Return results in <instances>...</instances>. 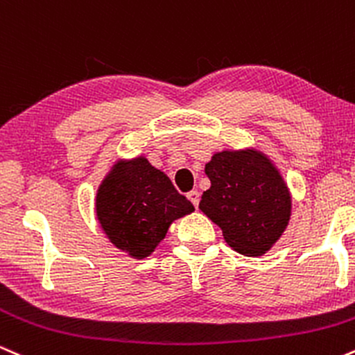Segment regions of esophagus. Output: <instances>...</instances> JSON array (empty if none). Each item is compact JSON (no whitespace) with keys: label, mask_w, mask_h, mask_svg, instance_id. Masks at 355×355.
<instances>
[{"label":"esophagus","mask_w":355,"mask_h":355,"mask_svg":"<svg viewBox=\"0 0 355 355\" xmlns=\"http://www.w3.org/2000/svg\"><path fill=\"white\" fill-rule=\"evenodd\" d=\"M187 198H189V200H190L191 203H193L195 209H197V207H198V202H200V191L191 190V191H189V193H187Z\"/></svg>","instance_id":"34e87169"}]
</instances>
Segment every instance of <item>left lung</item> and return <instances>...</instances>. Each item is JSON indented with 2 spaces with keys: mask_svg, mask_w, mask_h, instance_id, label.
Returning a JSON list of instances; mask_svg holds the SVG:
<instances>
[{
  "mask_svg": "<svg viewBox=\"0 0 355 355\" xmlns=\"http://www.w3.org/2000/svg\"><path fill=\"white\" fill-rule=\"evenodd\" d=\"M210 189L198 209L222 229L239 254L263 255L282 237L292 197L279 168L255 148L223 150L205 165Z\"/></svg>",
  "mask_w": 355,
  "mask_h": 355,
  "instance_id": "8db88e82",
  "label": "left lung"
}]
</instances>
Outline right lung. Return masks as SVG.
Masks as SVG:
<instances>
[{"mask_svg":"<svg viewBox=\"0 0 355 355\" xmlns=\"http://www.w3.org/2000/svg\"><path fill=\"white\" fill-rule=\"evenodd\" d=\"M170 178L145 157L118 160L103 178L95 211L110 242L133 259H145L165 239L173 220L193 211Z\"/></svg>","mask_w":355,"mask_h":355,"instance_id":"right-lung-1","label":"right lung"}]
</instances>
